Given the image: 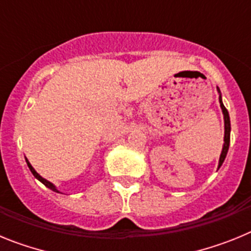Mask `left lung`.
I'll return each instance as SVG.
<instances>
[{
    "label": "left lung",
    "instance_id": "obj_1",
    "mask_svg": "<svg viewBox=\"0 0 251 251\" xmlns=\"http://www.w3.org/2000/svg\"><path fill=\"white\" fill-rule=\"evenodd\" d=\"M217 92H219V101H220V106L221 110H223L224 114V123H225V136H224V146H223V151H221L220 154V159H219V167L220 168L221 165L225 161V157L227 154V151H229V146H230V130H231V126H230V117H229V112L225 108V105L223 104V99H221V93L220 89L217 88Z\"/></svg>",
    "mask_w": 251,
    "mask_h": 251
}]
</instances>
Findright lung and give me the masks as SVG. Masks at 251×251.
Instances as JSON below:
<instances>
[{
    "label": "right lung",
    "instance_id": "obj_1",
    "mask_svg": "<svg viewBox=\"0 0 251 251\" xmlns=\"http://www.w3.org/2000/svg\"><path fill=\"white\" fill-rule=\"evenodd\" d=\"M26 163H27L28 168H30L31 174L34 175V176L36 177L37 179H39L40 182H43L44 185L46 186V187H48V188H50V190H52V191H54V192H59V194H60V191H59V190H57L56 187H55V185H52V183H51L50 181H48V179H45V178H44V177H41V176H40L39 174H37L36 171L34 170V167H32V166H31V163H30V162H28V159H26Z\"/></svg>",
    "mask_w": 251,
    "mask_h": 251
}]
</instances>
